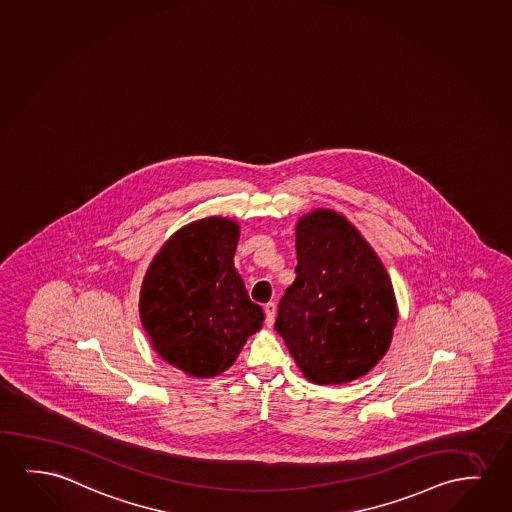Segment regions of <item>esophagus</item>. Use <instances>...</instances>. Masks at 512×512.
<instances>
[{
	"label": "esophagus",
	"mask_w": 512,
	"mask_h": 512,
	"mask_svg": "<svg viewBox=\"0 0 512 512\" xmlns=\"http://www.w3.org/2000/svg\"><path fill=\"white\" fill-rule=\"evenodd\" d=\"M264 312H266V326H273V324H275L276 317V304L267 303L266 306H264Z\"/></svg>",
	"instance_id": "obj_1"
}]
</instances>
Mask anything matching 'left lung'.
<instances>
[{"label": "left lung", "mask_w": 512, "mask_h": 512, "mask_svg": "<svg viewBox=\"0 0 512 512\" xmlns=\"http://www.w3.org/2000/svg\"><path fill=\"white\" fill-rule=\"evenodd\" d=\"M296 250V280L278 304L276 331L315 384L363 377L386 354L398 319L386 269L334 211L299 220Z\"/></svg>", "instance_id": "left-lung-1"}]
</instances>
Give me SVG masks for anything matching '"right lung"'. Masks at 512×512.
<instances>
[{"label": "right lung", "mask_w": 512, "mask_h": 512, "mask_svg": "<svg viewBox=\"0 0 512 512\" xmlns=\"http://www.w3.org/2000/svg\"><path fill=\"white\" fill-rule=\"evenodd\" d=\"M239 225L204 218L179 229L151 262L141 289L142 326L167 363L192 377L234 364L264 312L234 267Z\"/></svg>", "instance_id": "right-lung-1"}]
</instances>
